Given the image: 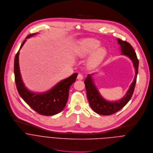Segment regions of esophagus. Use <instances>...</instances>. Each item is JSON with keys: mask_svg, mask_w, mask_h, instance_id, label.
Returning <instances> with one entry per match:
<instances>
[{"mask_svg": "<svg viewBox=\"0 0 153 153\" xmlns=\"http://www.w3.org/2000/svg\"><path fill=\"white\" fill-rule=\"evenodd\" d=\"M77 79L79 80H82L83 79V76L81 74H78L77 76Z\"/></svg>", "mask_w": 153, "mask_h": 153, "instance_id": "1", "label": "esophagus"}]
</instances>
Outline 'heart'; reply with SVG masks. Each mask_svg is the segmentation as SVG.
Masks as SVG:
<instances>
[{
	"label": "heart",
	"mask_w": 153,
	"mask_h": 153,
	"mask_svg": "<svg viewBox=\"0 0 153 153\" xmlns=\"http://www.w3.org/2000/svg\"><path fill=\"white\" fill-rule=\"evenodd\" d=\"M101 45V42L97 39H84L78 44L75 53L79 56L85 57L92 53L88 59L87 63L90 68H94L102 62L107 54V50L105 48H99Z\"/></svg>",
	"instance_id": "b5f03b06"
}]
</instances>
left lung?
Returning a JSON list of instances; mask_svg holds the SVG:
<instances>
[{
    "label": "left lung",
    "mask_w": 153,
    "mask_h": 153,
    "mask_svg": "<svg viewBox=\"0 0 153 153\" xmlns=\"http://www.w3.org/2000/svg\"><path fill=\"white\" fill-rule=\"evenodd\" d=\"M117 42L120 46V54L128 56L133 62L135 69V76L126 94L123 98L116 101H108L105 100L99 92L92 78L94 74L87 75L84 83L89 104L95 112L101 115H110L123 108L130 100L136 82L139 66V61L136 53L129 43L119 39H117Z\"/></svg>",
    "instance_id": "left-lung-1"
}]
</instances>
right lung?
Segmentation results:
<instances>
[{"mask_svg":"<svg viewBox=\"0 0 153 153\" xmlns=\"http://www.w3.org/2000/svg\"><path fill=\"white\" fill-rule=\"evenodd\" d=\"M37 34H29L26 37L15 56L14 68L15 81L20 96L30 107L42 115L52 116L59 113L65 107L68 100L70 87L75 81L78 74L75 73L69 77L59 81L45 92L35 93L28 90L22 79L19 69V55L20 50L26 39Z\"/></svg>","mask_w":153,"mask_h":153,"instance_id":"add662e5","label":"right lung"}]
</instances>
